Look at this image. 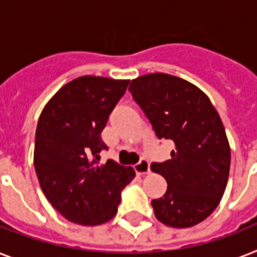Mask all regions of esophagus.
<instances>
[{
    "label": "esophagus",
    "mask_w": 257,
    "mask_h": 257,
    "mask_svg": "<svg viewBox=\"0 0 257 257\" xmlns=\"http://www.w3.org/2000/svg\"><path fill=\"white\" fill-rule=\"evenodd\" d=\"M135 171L139 175H147L149 173V161L147 159H141L136 165H135Z\"/></svg>",
    "instance_id": "obj_1"
}]
</instances>
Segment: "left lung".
Wrapping results in <instances>:
<instances>
[{"label":"left lung","mask_w":257,"mask_h":257,"mask_svg":"<svg viewBox=\"0 0 257 257\" xmlns=\"http://www.w3.org/2000/svg\"><path fill=\"white\" fill-rule=\"evenodd\" d=\"M129 92L156 136L175 144L169 160L151 165L168 183L165 195L152 200L156 219L173 228L201 223L219 205L231 167L219 113L197 86L171 74L141 76Z\"/></svg>","instance_id":"obj_1"}]
</instances>
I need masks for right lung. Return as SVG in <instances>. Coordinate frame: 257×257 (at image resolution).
<instances>
[{
	"instance_id": "1",
	"label": "right lung",
	"mask_w": 257,
	"mask_h": 257,
	"mask_svg": "<svg viewBox=\"0 0 257 257\" xmlns=\"http://www.w3.org/2000/svg\"><path fill=\"white\" fill-rule=\"evenodd\" d=\"M128 80L82 76L54 94L38 118L34 168L49 203L66 220L98 225L113 219L121 191L135 177L131 167L108 160L101 132Z\"/></svg>"
}]
</instances>
